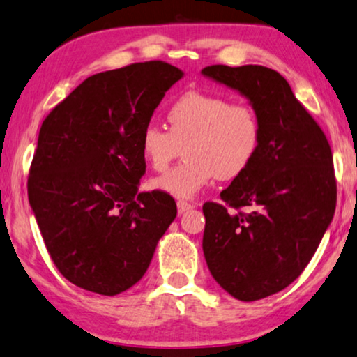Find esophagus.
Listing matches in <instances>:
<instances>
[{"instance_id":"1","label":"esophagus","mask_w":357,"mask_h":357,"mask_svg":"<svg viewBox=\"0 0 357 357\" xmlns=\"http://www.w3.org/2000/svg\"><path fill=\"white\" fill-rule=\"evenodd\" d=\"M192 207H194L192 204H189V202H184V201H179V202H178V212H179V213H184V212L191 211Z\"/></svg>"}]
</instances>
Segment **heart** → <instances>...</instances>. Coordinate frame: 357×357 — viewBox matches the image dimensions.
Wrapping results in <instances>:
<instances>
[{"label":"heart","mask_w":357,"mask_h":357,"mask_svg":"<svg viewBox=\"0 0 357 357\" xmlns=\"http://www.w3.org/2000/svg\"><path fill=\"white\" fill-rule=\"evenodd\" d=\"M169 130L149 123L140 134V153L163 171L183 146L186 161L151 179V188L178 199H191L213 179H235L253 165L261 146V123L250 104L188 91L166 112Z\"/></svg>","instance_id":"1"}]
</instances>
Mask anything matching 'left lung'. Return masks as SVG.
I'll return each mask as SVG.
<instances>
[{
  "mask_svg": "<svg viewBox=\"0 0 357 357\" xmlns=\"http://www.w3.org/2000/svg\"><path fill=\"white\" fill-rule=\"evenodd\" d=\"M201 73L248 99L261 123L253 165L220 192L223 204L202 207V250L213 279L238 301H259L296 281L333 220V156L278 71L212 65ZM230 206L252 211L235 214Z\"/></svg>",
  "mask_w": 357,
  "mask_h": 357,
  "instance_id": "obj_1",
  "label": "left lung"
}]
</instances>
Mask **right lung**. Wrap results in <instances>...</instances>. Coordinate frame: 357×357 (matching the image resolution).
Wrapping results in <instances>:
<instances>
[{"instance_id":"obj_1","label":"right lung","mask_w":357,"mask_h":357,"mask_svg":"<svg viewBox=\"0 0 357 357\" xmlns=\"http://www.w3.org/2000/svg\"><path fill=\"white\" fill-rule=\"evenodd\" d=\"M184 73L145 61L96 73L42 122L27 194L50 258L84 291L117 296L144 278L176 218L169 194L140 192V134Z\"/></svg>"}]
</instances>
